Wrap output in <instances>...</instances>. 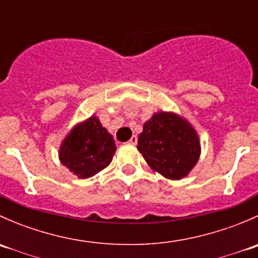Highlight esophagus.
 <instances>
[{
	"label": "esophagus",
	"mask_w": 258,
	"mask_h": 258,
	"mask_svg": "<svg viewBox=\"0 0 258 258\" xmlns=\"http://www.w3.org/2000/svg\"><path fill=\"white\" fill-rule=\"evenodd\" d=\"M128 144L130 145H136L137 144V136H132L131 139H130V141H128Z\"/></svg>",
	"instance_id": "esophagus-1"
}]
</instances>
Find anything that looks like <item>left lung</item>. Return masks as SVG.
I'll use <instances>...</instances> for the list:
<instances>
[{
	"instance_id": "left-lung-1",
	"label": "left lung",
	"mask_w": 258,
	"mask_h": 258,
	"mask_svg": "<svg viewBox=\"0 0 258 258\" xmlns=\"http://www.w3.org/2000/svg\"><path fill=\"white\" fill-rule=\"evenodd\" d=\"M137 150L155 172L168 179H182L191 172L201 155L195 127L179 114L160 111L145 122Z\"/></svg>"
}]
</instances>
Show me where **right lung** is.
<instances>
[{
    "instance_id": "1",
    "label": "right lung",
    "mask_w": 258,
    "mask_h": 258,
    "mask_svg": "<svg viewBox=\"0 0 258 258\" xmlns=\"http://www.w3.org/2000/svg\"><path fill=\"white\" fill-rule=\"evenodd\" d=\"M116 145L95 114L75 124L59 145V162L79 178H90L107 167Z\"/></svg>"
}]
</instances>
